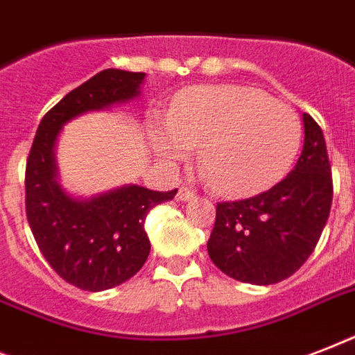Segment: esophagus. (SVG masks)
<instances>
[{
	"label": "esophagus",
	"mask_w": 355,
	"mask_h": 355,
	"mask_svg": "<svg viewBox=\"0 0 355 355\" xmlns=\"http://www.w3.org/2000/svg\"><path fill=\"white\" fill-rule=\"evenodd\" d=\"M195 193L191 191L189 188H186V186H182V188H178V193H177V200H189V199H193Z\"/></svg>",
	"instance_id": "34e87169"
}]
</instances>
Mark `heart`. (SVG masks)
Here are the masks:
<instances>
[{"label": "heart", "mask_w": 355, "mask_h": 355, "mask_svg": "<svg viewBox=\"0 0 355 355\" xmlns=\"http://www.w3.org/2000/svg\"><path fill=\"white\" fill-rule=\"evenodd\" d=\"M156 150L180 160L199 147L211 186L228 195L254 193L280 180L300 147L302 125L289 105L247 86H195L153 127Z\"/></svg>", "instance_id": "heart-1"}]
</instances>
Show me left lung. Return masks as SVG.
<instances>
[{"mask_svg": "<svg viewBox=\"0 0 355 355\" xmlns=\"http://www.w3.org/2000/svg\"><path fill=\"white\" fill-rule=\"evenodd\" d=\"M304 147L282 182L248 199L217 202L208 239L211 261L234 280L270 286L313 252L331 208L334 184L324 134L304 114Z\"/></svg>", "mask_w": 355, "mask_h": 355, "instance_id": "left-lung-1", "label": "left lung"}]
</instances>
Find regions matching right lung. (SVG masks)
<instances>
[{
  "instance_id": "right-lung-1",
  "label": "right lung",
  "mask_w": 355,
  "mask_h": 355,
  "mask_svg": "<svg viewBox=\"0 0 355 355\" xmlns=\"http://www.w3.org/2000/svg\"><path fill=\"white\" fill-rule=\"evenodd\" d=\"M145 73L103 69L64 96L42 118L25 167V214L36 245L62 280L85 291H105L132 278L150 252L144 223L177 189L136 184L90 199H75L58 184L55 144L80 114L105 110L139 96Z\"/></svg>"
}]
</instances>
